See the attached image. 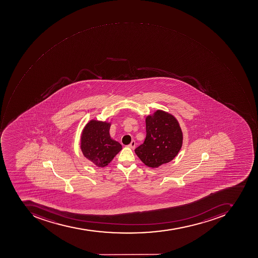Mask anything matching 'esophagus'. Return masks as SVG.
Returning a JSON list of instances; mask_svg holds the SVG:
<instances>
[{
    "label": "esophagus",
    "mask_w": 258,
    "mask_h": 258,
    "mask_svg": "<svg viewBox=\"0 0 258 258\" xmlns=\"http://www.w3.org/2000/svg\"><path fill=\"white\" fill-rule=\"evenodd\" d=\"M128 147H130L132 149H134L136 148V142L135 141H132V142L130 143V144H128Z\"/></svg>",
    "instance_id": "34e87169"
}]
</instances>
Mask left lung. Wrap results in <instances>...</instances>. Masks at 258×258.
Segmentation results:
<instances>
[{"label":"left lung","mask_w":258,"mask_h":258,"mask_svg":"<svg viewBox=\"0 0 258 258\" xmlns=\"http://www.w3.org/2000/svg\"><path fill=\"white\" fill-rule=\"evenodd\" d=\"M146 138L136 148L135 153L151 168L168 163L179 153L183 143V134L174 116L158 110L146 117Z\"/></svg>","instance_id":"1"}]
</instances>
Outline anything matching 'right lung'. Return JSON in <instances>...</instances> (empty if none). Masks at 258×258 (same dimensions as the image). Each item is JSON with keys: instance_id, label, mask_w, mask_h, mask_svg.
Wrapping results in <instances>:
<instances>
[{"instance_id": "add662e5", "label": "right lung", "mask_w": 258, "mask_h": 258, "mask_svg": "<svg viewBox=\"0 0 258 258\" xmlns=\"http://www.w3.org/2000/svg\"><path fill=\"white\" fill-rule=\"evenodd\" d=\"M110 123L92 120L86 124L81 138L84 156L98 166H107L122 148L110 138Z\"/></svg>"}]
</instances>
